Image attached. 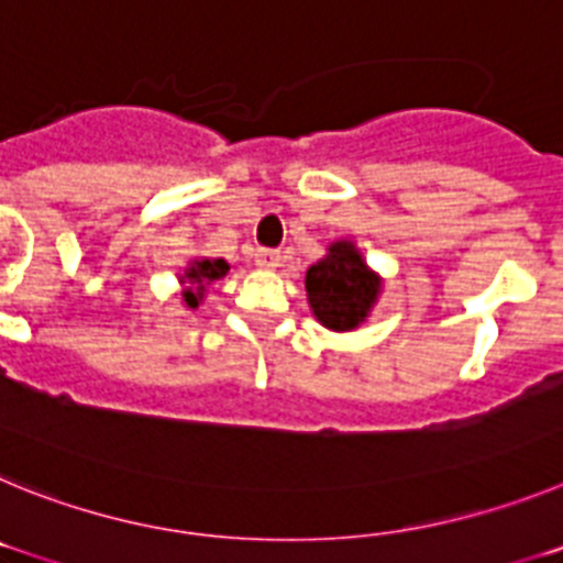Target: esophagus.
<instances>
[{"mask_svg":"<svg viewBox=\"0 0 563 563\" xmlns=\"http://www.w3.org/2000/svg\"><path fill=\"white\" fill-rule=\"evenodd\" d=\"M278 262H282V253L273 251V247H258L256 251L258 267H267V271H273V267H278Z\"/></svg>","mask_w":563,"mask_h":563,"instance_id":"1","label":"esophagus"}]
</instances>
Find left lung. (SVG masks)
<instances>
[{
  "label": "left lung",
  "instance_id": "left-lung-1",
  "mask_svg": "<svg viewBox=\"0 0 563 563\" xmlns=\"http://www.w3.org/2000/svg\"><path fill=\"white\" fill-rule=\"evenodd\" d=\"M316 318L330 330H355L375 305L377 276L366 267L352 242L330 245L327 258L316 262L305 278Z\"/></svg>",
  "mask_w": 563,
  "mask_h": 563
}]
</instances>
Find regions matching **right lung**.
<instances>
[{
	"instance_id": "obj_1",
	"label": "right lung",
	"mask_w": 563,
	"mask_h": 563,
	"mask_svg": "<svg viewBox=\"0 0 563 563\" xmlns=\"http://www.w3.org/2000/svg\"><path fill=\"white\" fill-rule=\"evenodd\" d=\"M231 271L228 267L225 258H197L191 267L186 271V276H183V282H188V290L183 292V301H186L191 310H197L202 301V292H206V287L211 285V282H217V278H222L225 273Z\"/></svg>"
}]
</instances>
